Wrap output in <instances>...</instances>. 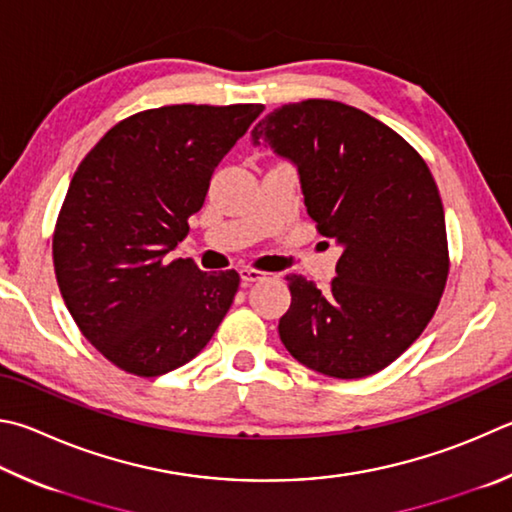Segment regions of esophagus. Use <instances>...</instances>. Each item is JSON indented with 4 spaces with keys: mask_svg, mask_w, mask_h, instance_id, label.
Here are the masks:
<instances>
[{
    "mask_svg": "<svg viewBox=\"0 0 512 512\" xmlns=\"http://www.w3.org/2000/svg\"><path fill=\"white\" fill-rule=\"evenodd\" d=\"M239 277H241V282H244V284H250V282L264 280L266 273L255 271V268H239Z\"/></svg>",
    "mask_w": 512,
    "mask_h": 512,
    "instance_id": "34e87169",
    "label": "esophagus"
}]
</instances>
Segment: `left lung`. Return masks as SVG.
Segmentation results:
<instances>
[{
    "label": "left lung",
    "mask_w": 512,
    "mask_h": 512,
    "mask_svg": "<svg viewBox=\"0 0 512 512\" xmlns=\"http://www.w3.org/2000/svg\"><path fill=\"white\" fill-rule=\"evenodd\" d=\"M250 141L297 170L304 206L342 255L329 291L288 273L280 338L333 378L385 369L421 336L448 280L439 188L394 129L333 100H304L259 120Z\"/></svg>",
    "instance_id": "1"
}]
</instances>
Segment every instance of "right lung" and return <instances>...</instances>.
Returning <instances> with one entry per match:
<instances>
[{
    "mask_svg": "<svg viewBox=\"0 0 512 512\" xmlns=\"http://www.w3.org/2000/svg\"><path fill=\"white\" fill-rule=\"evenodd\" d=\"M264 105H170L120 120L69 183L53 264L91 345L136 376H161L208 345L239 273L167 253L188 237L221 159Z\"/></svg>",
    "mask_w": 512,
    "mask_h": 512,
    "instance_id": "1",
    "label": "right lung"
}]
</instances>
